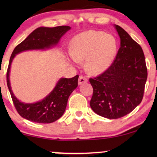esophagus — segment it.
<instances>
[{"label": "esophagus", "instance_id": "34e87169", "mask_svg": "<svg viewBox=\"0 0 157 157\" xmlns=\"http://www.w3.org/2000/svg\"><path fill=\"white\" fill-rule=\"evenodd\" d=\"M88 79L86 76H83V75H81L80 76H79L78 78V84L81 85V84H83V83H84L86 82H87Z\"/></svg>", "mask_w": 157, "mask_h": 157}]
</instances>
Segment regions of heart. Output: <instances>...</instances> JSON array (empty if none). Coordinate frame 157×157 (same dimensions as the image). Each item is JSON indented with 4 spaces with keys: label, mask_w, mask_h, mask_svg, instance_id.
<instances>
[{
    "label": "heart",
    "mask_w": 157,
    "mask_h": 157,
    "mask_svg": "<svg viewBox=\"0 0 157 157\" xmlns=\"http://www.w3.org/2000/svg\"><path fill=\"white\" fill-rule=\"evenodd\" d=\"M113 36L102 31H88L75 36L71 43V54L75 61L86 60L92 74L102 72L109 66L117 52Z\"/></svg>",
    "instance_id": "obj_1"
}]
</instances>
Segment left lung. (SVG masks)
<instances>
[{"label":"left lung","instance_id":"left-lung-1","mask_svg":"<svg viewBox=\"0 0 157 157\" xmlns=\"http://www.w3.org/2000/svg\"><path fill=\"white\" fill-rule=\"evenodd\" d=\"M121 46L111 66L101 74L90 78L93 95L90 106L96 113L107 119H119L134 110L142 101L147 68L138 43L115 25Z\"/></svg>","mask_w":157,"mask_h":157}]
</instances>
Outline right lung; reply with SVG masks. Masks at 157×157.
<instances>
[{
  "label": "right lung",
  "mask_w": 157,
  "mask_h": 157,
  "mask_svg": "<svg viewBox=\"0 0 157 157\" xmlns=\"http://www.w3.org/2000/svg\"><path fill=\"white\" fill-rule=\"evenodd\" d=\"M70 29L71 27L68 25L38 28L13 51L6 74L7 85L17 112L25 119L36 123L49 124L61 117L66 110L68 97L78 86V75L71 78L60 79L54 89L40 101L35 104H24L17 99L10 88L9 72L13 59L16 54L22 51L48 48L55 46L59 43L61 36Z\"/></svg>",
  "instance_id": "1"
}]
</instances>
